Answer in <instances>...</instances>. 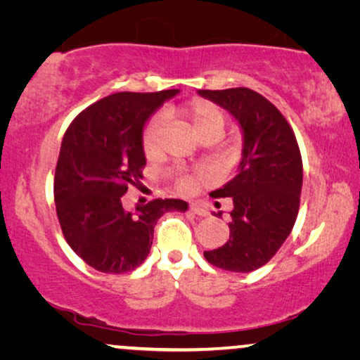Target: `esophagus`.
<instances>
[{"mask_svg":"<svg viewBox=\"0 0 360 360\" xmlns=\"http://www.w3.org/2000/svg\"><path fill=\"white\" fill-rule=\"evenodd\" d=\"M190 211L193 214H198V216H208V210L203 208V206H200L198 203H191L190 205Z\"/></svg>","mask_w":360,"mask_h":360,"instance_id":"esophagus-1","label":"esophagus"}]
</instances>
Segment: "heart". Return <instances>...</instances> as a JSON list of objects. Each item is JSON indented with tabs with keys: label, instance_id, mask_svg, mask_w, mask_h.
Listing matches in <instances>:
<instances>
[{
	"label": "heart",
	"instance_id": "b5f03b06",
	"mask_svg": "<svg viewBox=\"0 0 360 360\" xmlns=\"http://www.w3.org/2000/svg\"><path fill=\"white\" fill-rule=\"evenodd\" d=\"M172 115H176L184 117L186 124L193 132L196 139L206 136L218 137L224 127V115L214 103L206 100H193L188 105L176 108L172 111ZM159 131L160 122L157 120H152L146 124L144 131H142V147L147 155L154 154L157 141H159ZM210 176L205 172H193V174H176L175 184L176 188L181 193H195L200 186L208 184Z\"/></svg>",
	"mask_w": 360,
	"mask_h": 360
}]
</instances>
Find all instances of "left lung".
I'll return each instance as SVG.
<instances>
[{
	"label": "left lung",
	"instance_id": "8db88e82",
	"mask_svg": "<svg viewBox=\"0 0 360 360\" xmlns=\"http://www.w3.org/2000/svg\"><path fill=\"white\" fill-rule=\"evenodd\" d=\"M198 95L228 111L243 134L233 179L211 193L233 200L229 240L203 255L229 272H252L274 257L297 221L303 185L297 139L282 112L257 91L228 88Z\"/></svg>",
	"mask_w": 360,
	"mask_h": 360
}]
</instances>
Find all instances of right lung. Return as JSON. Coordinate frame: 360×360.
<instances>
[{"mask_svg":"<svg viewBox=\"0 0 360 360\" xmlns=\"http://www.w3.org/2000/svg\"><path fill=\"white\" fill-rule=\"evenodd\" d=\"M176 93H115L82 111L63 136L53 179L58 223L73 252L98 272L139 267L160 216L188 210L175 198L122 208V195L146 165L142 131Z\"/></svg>","mask_w":360,"mask_h":360,"instance_id":"right-lung-1","label":"right lung"}]
</instances>
